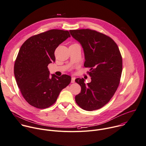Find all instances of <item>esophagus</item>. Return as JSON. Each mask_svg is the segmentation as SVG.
Returning a JSON list of instances; mask_svg holds the SVG:
<instances>
[{
    "instance_id": "1",
    "label": "esophagus",
    "mask_w": 146,
    "mask_h": 146,
    "mask_svg": "<svg viewBox=\"0 0 146 146\" xmlns=\"http://www.w3.org/2000/svg\"><path fill=\"white\" fill-rule=\"evenodd\" d=\"M75 77H72V80H71V82L72 83H74V82H75Z\"/></svg>"
}]
</instances>
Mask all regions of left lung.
Masks as SVG:
<instances>
[{
    "mask_svg": "<svg viewBox=\"0 0 146 146\" xmlns=\"http://www.w3.org/2000/svg\"><path fill=\"white\" fill-rule=\"evenodd\" d=\"M69 31L83 48L84 66L90 68L88 73L91 77L87 84L84 78L75 80L81 88L75 97L76 102L85 111L99 110L110 101L120 84L123 61L119 48L111 37L96 30Z\"/></svg>",
    "mask_w": 146,
    "mask_h": 146,
    "instance_id": "8db88e82",
    "label": "left lung"
}]
</instances>
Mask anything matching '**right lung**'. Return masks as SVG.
<instances>
[{"label":"right lung","instance_id":"obj_1","mask_svg":"<svg viewBox=\"0 0 146 146\" xmlns=\"http://www.w3.org/2000/svg\"><path fill=\"white\" fill-rule=\"evenodd\" d=\"M70 36L68 31L50 30L30 37L21 47L14 64V75L30 105L39 109L52 106L61 91L70 84V76L52 74L50 77L47 68L56 61V48Z\"/></svg>","mask_w":146,"mask_h":146}]
</instances>
